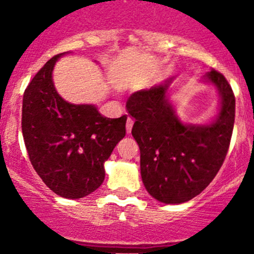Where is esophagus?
<instances>
[{
    "instance_id": "34e87169",
    "label": "esophagus",
    "mask_w": 254,
    "mask_h": 254,
    "mask_svg": "<svg viewBox=\"0 0 254 254\" xmlns=\"http://www.w3.org/2000/svg\"><path fill=\"white\" fill-rule=\"evenodd\" d=\"M132 126H133V121H132L131 118H128V120H127V125H126V128H127V133H131Z\"/></svg>"
}]
</instances>
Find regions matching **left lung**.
I'll return each mask as SVG.
<instances>
[{"mask_svg":"<svg viewBox=\"0 0 254 254\" xmlns=\"http://www.w3.org/2000/svg\"><path fill=\"white\" fill-rule=\"evenodd\" d=\"M176 78L136 91L126 105L134 118L132 136L140 146L143 186L150 196L167 205L187 202L210 185L228 152L235 117L232 87L211 69L199 81L217 90L216 116L207 123L183 122L169 98Z\"/></svg>","mask_w":254,"mask_h":254,"instance_id":"1","label":"left lung"}]
</instances>
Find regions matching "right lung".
I'll use <instances>...</instances> for the list:
<instances>
[{
    "instance_id": "1",
    "label": "right lung",
    "mask_w": 254,
    "mask_h": 254,
    "mask_svg": "<svg viewBox=\"0 0 254 254\" xmlns=\"http://www.w3.org/2000/svg\"><path fill=\"white\" fill-rule=\"evenodd\" d=\"M55 56L34 76L22 98L21 128L29 159L56 194L82 198L102 186L104 163L126 136L127 116L107 118L95 104H73L57 93Z\"/></svg>"
}]
</instances>
